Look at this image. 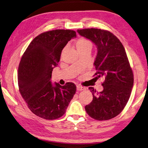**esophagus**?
<instances>
[{"label": "esophagus", "mask_w": 148, "mask_h": 148, "mask_svg": "<svg viewBox=\"0 0 148 148\" xmlns=\"http://www.w3.org/2000/svg\"><path fill=\"white\" fill-rule=\"evenodd\" d=\"M85 88L82 86L81 85H77V91H82V90H85Z\"/></svg>", "instance_id": "1"}]
</instances>
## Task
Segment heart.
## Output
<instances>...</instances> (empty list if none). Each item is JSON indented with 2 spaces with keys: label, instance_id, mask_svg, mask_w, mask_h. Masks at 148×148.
I'll use <instances>...</instances> for the list:
<instances>
[{
  "label": "heart",
  "instance_id": "1",
  "mask_svg": "<svg viewBox=\"0 0 148 148\" xmlns=\"http://www.w3.org/2000/svg\"><path fill=\"white\" fill-rule=\"evenodd\" d=\"M76 47L78 50H82L91 45V42L85 38H80L76 41Z\"/></svg>",
  "mask_w": 148,
  "mask_h": 148
}]
</instances>
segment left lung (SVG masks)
Wrapping results in <instances>:
<instances>
[{
  "label": "left lung",
  "mask_w": 148,
  "mask_h": 148,
  "mask_svg": "<svg viewBox=\"0 0 148 148\" xmlns=\"http://www.w3.org/2000/svg\"><path fill=\"white\" fill-rule=\"evenodd\" d=\"M80 35L92 41L98 53L94 75L103 77V90L97 92L90 87L92 101L85 106L87 113L97 121H107L121 113L128 102L134 84V74L123 45L107 30L87 28L78 29Z\"/></svg>",
  "instance_id": "1"
}]
</instances>
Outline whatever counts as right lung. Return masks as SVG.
I'll return each instance as SVG.
<instances>
[{
  "instance_id": "right-lung-1",
  "label": "right lung",
  "mask_w": 148,
  "mask_h": 148,
  "mask_svg": "<svg viewBox=\"0 0 148 148\" xmlns=\"http://www.w3.org/2000/svg\"><path fill=\"white\" fill-rule=\"evenodd\" d=\"M75 36V32L70 29L42 33L32 40L23 55L18 73L19 90L27 107L39 117H61L75 93L76 86L73 82L53 86L50 81L62 50Z\"/></svg>"
}]
</instances>
